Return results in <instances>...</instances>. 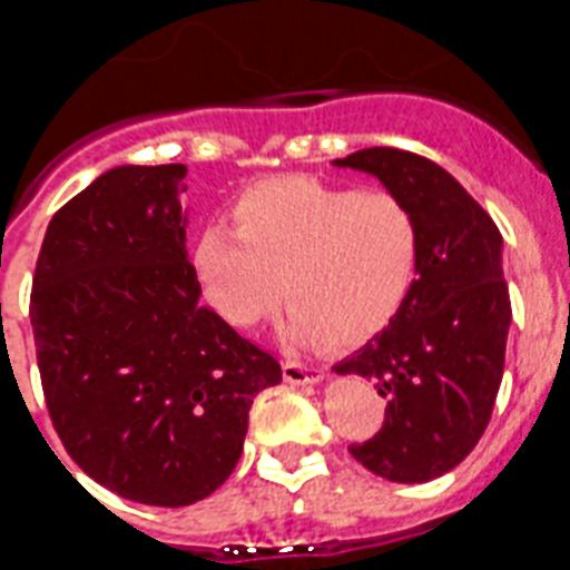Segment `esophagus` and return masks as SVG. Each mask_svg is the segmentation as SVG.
Masks as SVG:
<instances>
[{
  "mask_svg": "<svg viewBox=\"0 0 570 570\" xmlns=\"http://www.w3.org/2000/svg\"><path fill=\"white\" fill-rule=\"evenodd\" d=\"M282 376H285V382H294V385H314V382H320L325 374H322L320 367H308L302 365V362L285 360L282 362Z\"/></svg>",
  "mask_w": 570,
  "mask_h": 570,
  "instance_id": "obj_1",
  "label": "esophagus"
}]
</instances>
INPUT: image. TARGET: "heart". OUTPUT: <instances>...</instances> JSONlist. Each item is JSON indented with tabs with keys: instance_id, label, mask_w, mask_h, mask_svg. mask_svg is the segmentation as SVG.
<instances>
[{
	"instance_id": "heart-1",
	"label": "heart",
	"mask_w": 570,
	"mask_h": 570,
	"mask_svg": "<svg viewBox=\"0 0 570 570\" xmlns=\"http://www.w3.org/2000/svg\"><path fill=\"white\" fill-rule=\"evenodd\" d=\"M234 230L210 225L196 271L225 320L254 328L288 296L294 345H356L405 308L422 259V228L402 196L314 176H276L234 203Z\"/></svg>"
}]
</instances>
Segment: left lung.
Wrapping results in <instances>:
<instances>
[{
  "mask_svg": "<svg viewBox=\"0 0 570 570\" xmlns=\"http://www.w3.org/2000/svg\"><path fill=\"white\" fill-rule=\"evenodd\" d=\"M336 165L374 174L422 228L420 276L405 308L334 367L367 376L385 396L380 431L347 451L376 476L428 482L476 448L500 391L511 325L500 228L425 156L365 148Z\"/></svg>",
  "mask_w": 570,
  "mask_h": 570,
  "instance_id": "left-lung-1",
  "label": "left lung"
}]
</instances>
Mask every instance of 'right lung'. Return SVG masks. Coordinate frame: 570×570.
Here are the masks:
<instances>
[{
	"label": "right lung",
	"instance_id": "obj_1",
	"mask_svg": "<svg viewBox=\"0 0 570 570\" xmlns=\"http://www.w3.org/2000/svg\"><path fill=\"white\" fill-rule=\"evenodd\" d=\"M185 165H119L53 214L30 325L45 405L88 476L142 505L223 485L248 411L279 385L268 351L199 305L185 245Z\"/></svg>",
	"mask_w": 570,
	"mask_h": 570
}]
</instances>
